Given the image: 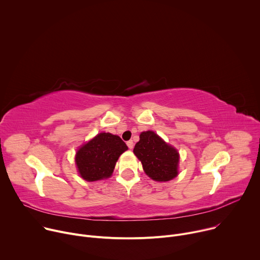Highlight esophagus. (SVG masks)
Returning <instances> with one entry per match:
<instances>
[{
  "instance_id": "obj_1",
  "label": "esophagus",
  "mask_w": 260,
  "mask_h": 260,
  "mask_svg": "<svg viewBox=\"0 0 260 260\" xmlns=\"http://www.w3.org/2000/svg\"><path fill=\"white\" fill-rule=\"evenodd\" d=\"M126 145H127V147L129 148V149H133V148H134V142L133 141L126 142Z\"/></svg>"
}]
</instances>
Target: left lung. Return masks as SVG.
I'll list each match as a JSON object with an SVG mask.
<instances>
[{"instance_id": "left-lung-1", "label": "left lung", "mask_w": 260, "mask_h": 260, "mask_svg": "<svg viewBox=\"0 0 260 260\" xmlns=\"http://www.w3.org/2000/svg\"><path fill=\"white\" fill-rule=\"evenodd\" d=\"M134 153L141 160L145 173L155 181H170L178 175L179 153L154 132H143Z\"/></svg>"}]
</instances>
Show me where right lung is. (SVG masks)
Here are the masks:
<instances>
[{
    "label": "right lung",
    "mask_w": 260,
    "mask_h": 260,
    "mask_svg": "<svg viewBox=\"0 0 260 260\" xmlns=\"http://www.w3.org/2000/svg\"><path fill=\"white\" fill-rule=\"evenodd\" d=\"M126 150V144L118 136L101 133L77 151L75 161L78 172L86 181L109 178L118 157Z\"/></svg>",
    "instance_id": "obj_1"
}]
</instances>
